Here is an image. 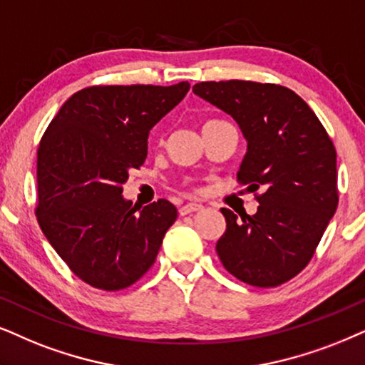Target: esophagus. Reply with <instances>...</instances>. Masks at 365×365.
<instances>
[{"label":"esophagus","instance_id":"esophagus-1","mask_svg":"<svg viewBox=\"0 0 365 365\" xmlns=\"http://www.w3.org/2000/svg\"><path fill=\"white\" fill-rule=\"evenodd\" d=\"M202 209H204V205L195 204V202H190V204H183L182 207H180L178 212H180V215H187V214H190V212H198Z\"/></svg>","mask_w":365,"mask_h":365}]
</instances>
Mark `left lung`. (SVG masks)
I'll use <instances>...</instances> for the list:
<instances>
[{"label":"left lung","instance_id":"1","mask_svg":"<svg viewBox=\"0 0 365 365\" xmlns=\"http://www.w3.org/2000/svg\"><path fill=\"white\" fill-rule=\"evenodd\" d=\"M193 94L229 114L247 141L237 178L262 187L255 215L220 209L219 259L237 279L271 288L308 264L339 204L336 153L315 113L288 87L200 82Z\"/></svg>","mask_w":365,"mask_h":365}]
</instances>
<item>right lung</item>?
<instances>
[{
  "mask_svg": "<svg viewBox=\"0 0 365 365\" xmlns=\"http://www.w3.org/2000/svg\"><path fill=\"white\" fill-rule=\"evenodd\" d=\"M188 89V82L87 87L62 104L41 138L36 219L57 255L94 288L136 283L177 220L165 198L133 207L123 183L145 163L151 128Z\"/></svg>",
  "mask_w": 365,
  "mask_h": 365,
  "instance_id": "right-lung-1",
  "label": "right lung"
}]
</instances>
